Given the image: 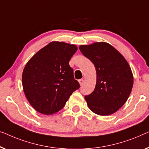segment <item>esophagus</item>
I'll list each match as a JSON object with an SVG mask.
<instances>
[{"label": "esophagus", "instance_id": "34e87169", "mask_svg": "<svg viewBox=\"0 0 149 149\" xmlns=\"http://www.w3.org/2000/svg\"><path fill=\"white\" fill-rule=\"evenodd\" d=\"M79 84H80V86H82L83 85V84H84V80L83 79H79Z\"/></svg>", "mask_w": 149, "mask_h": 149}]
</instances>
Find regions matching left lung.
Segmentation results:
<instances>
[{
	"mask_svg": "<svg viewBox=\"0 0 149 149\" xmlns=\"http://www.w3.org/2000/svg\"><path fill=\"white\" fill-rule=\"evenodd\" d=\"M79 50L95 65V88L85 96L90 109L99 116H109L122 107L133 86L132 72L120 53L106 42L81 45Z\"/></svg>",
	"mask_w": 149,
	"mask_h": 149,
	"instance_id": "obj_1",
	"label": "left lung"
}]
</instances>
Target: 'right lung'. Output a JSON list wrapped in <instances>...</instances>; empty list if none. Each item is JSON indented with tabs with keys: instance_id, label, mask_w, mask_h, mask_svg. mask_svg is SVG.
Instances as JSON below:
<instances>
[{
	"instance_id": "obj_1",
	"label": "right lung",
	"mask_w": 149,
	"mask_h": 149,
	"mask_svg": "<svg viewBox=\"0 0 149 149\" xmlns=\"http://www.w3.org/2000/svg\"><path fill=\"white\" fill-rule=\"evenodd\" d=\"M77 49L74 45L52 42L35 54L25 66L22 85L27 99L38 112H58L79 84L69 65Z\"/></svg>"
}]
</instances>
